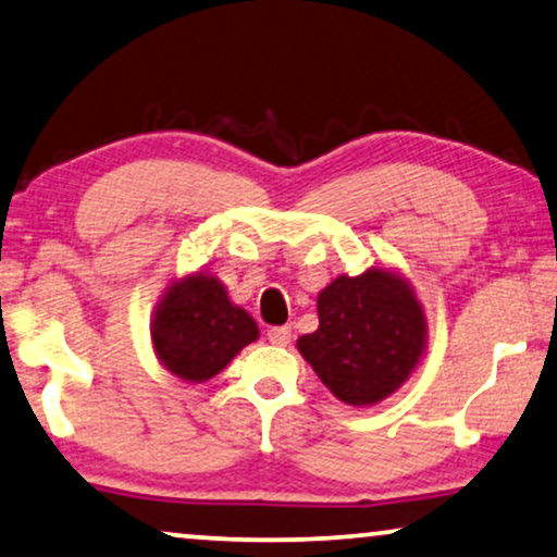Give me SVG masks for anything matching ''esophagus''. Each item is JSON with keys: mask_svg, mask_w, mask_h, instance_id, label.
Wrapping results in <instances>:
<instances>
[{"mask_svg": "<svg viewBox=\"0 0 557 557\" xmlns=\"http://www.w3.org/2000/svg\"><path fill=\"white\" fill-rule=\"evenodd\" d=\"M289 338H293V333H289L287 325H275L268 331V341L272 346H287Z\"/></svg>", "mask_w": 557, "mask_h": 557, "instance_id": "esophagus-1", "label": "esophagus"}]
</instances>
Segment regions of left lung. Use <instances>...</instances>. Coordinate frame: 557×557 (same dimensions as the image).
<instances>
[{
	"label": "left lung",
	"instance_id": "left-lung-1",
	"mask_svg": "<svg viewBox=\"0 0 557 557\" xmlns=\"http://www.w3.org/2000/svg\"><path fill=\"white\" fill-rule=\"evenodd\" d=\"M320 325L297 350L335 398L371 406L394 394L426 348V318L413 287L391 270L341 275L318 295Z\"/></svg>",
	"mask_w": 557,
	"mask_h": 557
}]
</instances>
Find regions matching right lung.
I'll return each instance as SVG.
<instances>
[{"label": "right lung", "instance_id": "right-lung-1", "mask_svg": "<svg viewBox=\"0 0 557 557\" xmlns=\"http://www.w3.org/2000/svg\"><path fill=\"white\" fill-rule=\"evenodd\" d=\"M257 335L260 327L249 312L230 300L222 282L203 272L174 282L156 305L151 323L156 356L189 383L214 379Z\"/></svg>", "mask_w": 557, "mask_h": 557}]
</instances>
